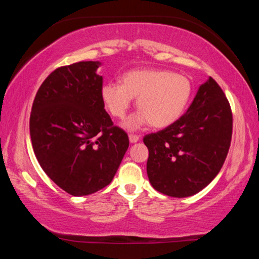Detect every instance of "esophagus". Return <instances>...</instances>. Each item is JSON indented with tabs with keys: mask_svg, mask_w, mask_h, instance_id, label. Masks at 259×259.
I'll return each instance as SVG.
<instances>
[{
	"mask_svg": "<svg viewBox=\"0 0 259 259\" xmlns=\"http://www.w3.org/2000/svg\"><path fill=\"white\" fill-rule=\"evenodd\" d=\"M129 140H130V143L131 144H135V143H137L138 140H139V136H137V135H129Z\"/></svg>",
	"mask_w": 259,
	"mask_h": 259,
	"instance_id": "obj_1",
	"label": "esophagus"
}]
</instances>
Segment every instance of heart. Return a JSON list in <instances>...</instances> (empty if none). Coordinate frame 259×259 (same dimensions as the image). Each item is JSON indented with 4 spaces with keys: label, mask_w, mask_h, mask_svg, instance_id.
<instances>
[{
    "label": "heart",
    "mask_w": 259,
    "mask_h": 259,
    "mask_svg": "<svg viewBox=\"0 0 259 259\" xmlns=\"http://www.w3.org/2000/svg\"><path fill=\"white\" fill-rule=\"evenodd\" d=\"M193 94L190 78L169 69H133L122 76L120 83L109 82L102 88V99L108 112L123 119L133 102L139 112L125 121L129 130L150 123L162 129L174 124L185 113Z\"/></svg>",
    "instance_id": "1"
}]
</instances>
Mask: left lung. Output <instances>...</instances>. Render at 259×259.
<instances>
[{
	"instance_id": "8db88e82",
	"label": "left lung",
	"mask_w": 259,
	"mask_h": 259,
	"mask_svg": "<svg viewBox=\"0 0 259 259\" xmlns=\"http://www.w3.org/2000/svg\"><path fill=\"white\" fill-rule=\"evenodd\" d=\"M232 126L229 100L209 77L181 119L144 137L152 186L172 198H186L203 190L224 164Z\"/></svg>"
}]
</instances>
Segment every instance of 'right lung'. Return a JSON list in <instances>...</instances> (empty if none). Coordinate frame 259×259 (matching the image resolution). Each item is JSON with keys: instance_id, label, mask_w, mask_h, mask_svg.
Listing matches in <instances>:
<instances>
[{"instance_id": "right-lung-1", "label": "right lung", "mask_w": 259, "mask_h": 259, "mask_svg": "<svg viewBox=\"0 0 259 259\" xmlns=\"http://www.w3.org/2000/svg\"><path fill=\"white\" fill-rule=\"evenodd\" d=\"M99 61L55 69L35 96L29 133L35 156L49 178L74 196L107 186L129 147L102 99Z\"/></svg>"}]
</instances>
